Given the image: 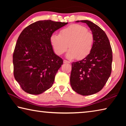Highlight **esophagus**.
<instances>
[{
	"mask_svg": "<svg viewBox=\"0 0 126 126\" xmlns=\"http://www.w3.org/2000/svg\"><path fill=\"white\" fill-rule=\"evenodd\" d=\"M63 62H64V63H70V62H69V61H67V60H63Z\"/></svg>",
	"mask_w": 126,
	"mask_h": 126,
	"instance_id": "obj_1",
	"label": "esophagus"
}]
</instances>
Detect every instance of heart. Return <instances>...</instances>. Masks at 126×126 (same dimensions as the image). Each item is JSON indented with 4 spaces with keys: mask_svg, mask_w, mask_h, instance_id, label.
<instances>
[{
    "mask_svg": "<svg viewBox=\"0 0 126 126\" xmlns=\"http://www.w3.org/2000/svg\"><path fill=\"white\" fill-rule=\"evenodd\" d=\"M51 45L55 54L61 55L70 49L66 56L69 59L78 57L83 59L92 49L94 37L93 34L83 26L73 24L61 30L59 35L53 34L50 36Z\"/></svg>",
    "mask_w": 126,
    "mask_h": 126,
    "instance_id": "1",
    "label": "heart"
}]
</instances>
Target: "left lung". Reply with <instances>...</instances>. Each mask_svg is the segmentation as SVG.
<instances>
[{
    "mask_svg": "<svg viewBox=\"0 0 126 126\" xmlns=\"http://www.w3.org/2000/svg\"><path fill=\"white\" fill-rule=\"evenodd\" d=\"M85 23L93 35L92 49L82 60L72 63L70 82L72 89L79 94L88 95L103 88L112 71V50L109 39L101 28L91 21Z\"/></svg>",
    "mask_w": 126,
    "mask_h": 126,
    "instance_id": "8db88e82",
    "label": "left lung"
}]
</instances>
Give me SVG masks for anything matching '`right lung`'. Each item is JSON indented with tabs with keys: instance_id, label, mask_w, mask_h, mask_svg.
I'll return each mask as SVG.
<instances>
[{
	"instance_id": "add662e5",
	"label": "right lung",
	"mask_w": 126,
	"mask_h": 126,
	"mask_svg": "<svg viewBox=\"0 0 126 126\" xmlns=\"http://www.w3.org/2000/svg\"><path fill=\"white\" fill-rule=\"evenodd\" d=\"M68 23L39 20L23 30L13 55L14 76L23 91L39 94L50 88L63 61L53 52L50 38Z\"/></svg>"
}]
</instances>
